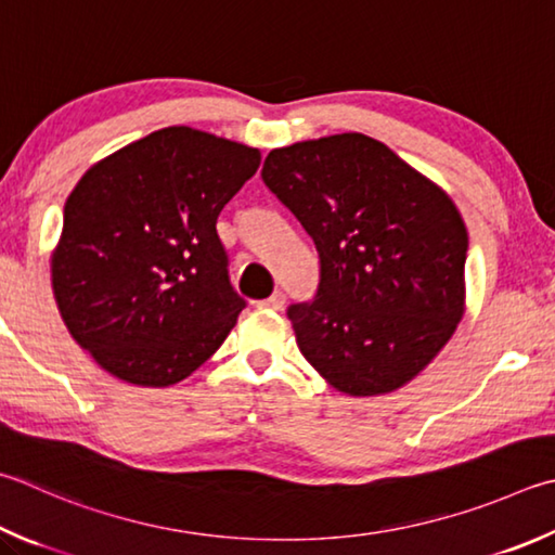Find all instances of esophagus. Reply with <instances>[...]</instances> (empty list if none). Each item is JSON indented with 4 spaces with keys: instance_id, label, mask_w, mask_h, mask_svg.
I'll return each mask as SVG.
<instances>
[{
    "instance_id": "obj_1",
    "label": "esophagus",
    "mask_w": 555,
    "mask_h": 555,
    "mask_svg": "<svg viewBox=\"0 0 555 555\" xmlns=\"http://www.w3.org/2000/svg\"><path fill=\"white\" fill-rule=\"evenodd\" d=\"M261 308H269V310H281V308H284L286 306V296L284 294H281V291H276V294L274 296H269V298H264V300H261V304H259Z\"/></svg>"
}]
</instances>
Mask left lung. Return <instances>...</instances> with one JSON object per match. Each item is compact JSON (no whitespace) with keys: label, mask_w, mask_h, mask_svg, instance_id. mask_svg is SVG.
<instances>
[{"label":"left lung","mask_w":555,"mask_h":555,"mask_svg":"<svg viewBox=\"0 0 555 555\" xmlns=\"http://www.w3.org/2000/svg\"><path fill=\"white\" fill-rule=\"evenodd\" d=\"M261 179L320 255L315 298L288 308L300 354L347 396L405 386L466 310L468 233L456 204L364 133L271 150Z\"/></svg>","instance_id":"1"}]
</instances>
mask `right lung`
Here are the masks:
<instances>
[{
	"instance_id": "1",
	"label": "right lung",
	"mask_w": 555,
	"mask_h": 555,
	"mask_svg": "<svg viewBox=\"0 0 555 555\" xmlns=\"http://www.w3.org/2000/svg\"><path fill=\"white\" fill-rule=\"evenodd\" d=\"M259 163L257 147L169 126L77 181L50 281L69 335L111 376L165 388L223 345L245 300L216 223Z\"/></svg>"
}]
</instances>
